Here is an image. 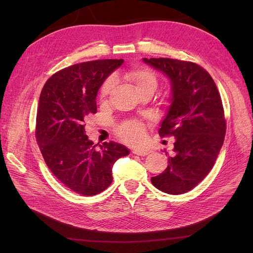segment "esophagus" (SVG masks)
I'll use <instances>...</instances> for the list:
<instances>
[{"label": "esophagus", "mask_w": 253, "mask_h": 253, "mask_svg": "<svg viewBox=\"0 0 253 253\" xmlns=\"http://www.w3.org/2000/svg\"><path fill=\"white\" fill-rule=\"evenodd\" d=\"M133 153L136 155H138V156H145V155L149 154L150 151H148V150H134Z\"/></svg>", "instance_id": "esophagus-1"}]
</instances>
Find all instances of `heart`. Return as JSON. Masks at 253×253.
<instances>
[{"instance_id":"b5f03b06","label":"heart","mask_w":253,"mask_h":253,"mask_svg":"<svg viewBox=\"0 0 253 253\" xmlns=\"http://www.w3.org/2000/svg\"><path fill=\"white\" fill-rule=\"evenodd\" d=\"M126 78L131 81L138 93L144 89H156L157 87V77L154 72L148 68H132L125 74ZM115 85H116V78L111 76L105 80L101 88V97L104 98L109 96ZM119 134L126 142L129 144L140 143L144 137V127L139 121H126L119 127Z\"/></svg>"}]
</instances>
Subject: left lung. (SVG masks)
<instances>
[{
	"instance_id": "obj_1",
	"label": "left lung",
	"mask_w": 253,
	"mask_h": 253,
	"mask_svg": "<svg viewBox=\"0 0 253 253\" xmlns=\"http://www.w3.org/2000/svg\"><path fill=\"white\" fill-rule=\"evenodd\" d=\"M142 60L170 80V106L159 135L175 138L167 169L151 181L165 193H186L208 175L223 147L226 120L220 95L200 65L169 58Z\"/></svg>"
}]
</instances>
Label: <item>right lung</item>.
<instances>
[{
    "mask_svg": "<svg viewBox=\"0 0 253 253\" xmlns=\"http://www.w3.org/2000/svg\"><path fill=\"white\" fill-rule=\"evenodd\" d=\"M122 63L105 59L72 65L52 75L41 91L36 137L43 158L65 187L84 196L108 188L114 164L129 154L124 144L98 146L85 134L86 116L97 113L99 88Z\"/></svg>",
    "mask_w": 253,
    "mask_h": 253,
    "instance_id": "1",
    "label": "right lung"
}]
</instances>
